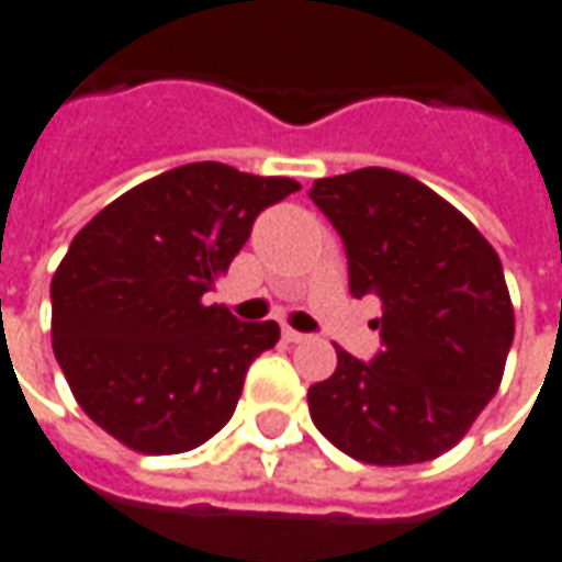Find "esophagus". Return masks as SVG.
Listing matches in <instances>:
<instances>
[{"mask_svg": "<svg viewBox=\"0 0 562 562\" xmlns=\"http://www.w3.org/2000/svg\"><path fill=\"white\" fill-rule=\"evenodd\" d=\"M282 338H285V341H292V345H301V341H307L311 335H304V331H295V329H282Z\"/></svg>", "mask_w": 562, "mask_h": 562, "instance_id": "34e87169", "label": "esophagus"}]
</instances>
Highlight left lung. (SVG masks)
I'll use <instances>...</instances> for the list:
<instances>
[{"label": "left lung", "instance_id": "obj_1", "mask_svg": "<svg viewBox=\"0 0 562 562\" xmlns=\"http://www.w3.org/2000/svg\"><path fill=\"white\" fill-rule=\"evenodd\" d=\"M341 233L353 297L375 295L381 353L338 350L307 391L316 430L345 456L400 468L442 456L486 409L514 341L505 270L486 236L440 193L393 169L313 181Z\"/></svg>", "mask_w": 562, "mask_h": 562}]
</instances>
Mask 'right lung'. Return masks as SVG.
<instances>
[{
  "label": "right lung",
  "mask_w": 562,
  "mask_h": 562,
  "mask_svg": "<svg viewBox=\"0 0 562 562\" xmlns=\"http://www.w3.org/2000/svg\"><path fill=\"white\" fill-rule=\"evenodd\" d=\"M301 190L224 162L132 187L72 236L52 277V347L76 403L144 456H178L231 422L255 357L280 326L239 323L202 295L261 209Z\"/></svg>",
  "instance_id": "right-lung-1"
}]
</instances>
